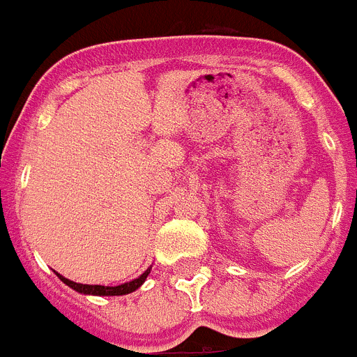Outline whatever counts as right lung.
<instances>
[{"mask_svg":"<svg viewBox=\"0 0 357 357\" xmlns=\"http://www.w3.org/2000/svg\"><path fill=\"white\" fill-rule=\"evenodd\" d=\"M148 273H150V270H146V272L143 273L141 277H137V279L130 280V282H125V284L121 286H91V284H78V282H73V280L66 279V277H62L61 273H56L59 275V279L64 282V284H68L69 288H73L75 291L78 293H84V295H127V293H132L135 291V289L139 288L141 284H143L144 280H146Z\"/></svg>","mask_w":357,"mask_h":357,"instance_id":"right-lung-1","label":"right lung"}]
</instances>
